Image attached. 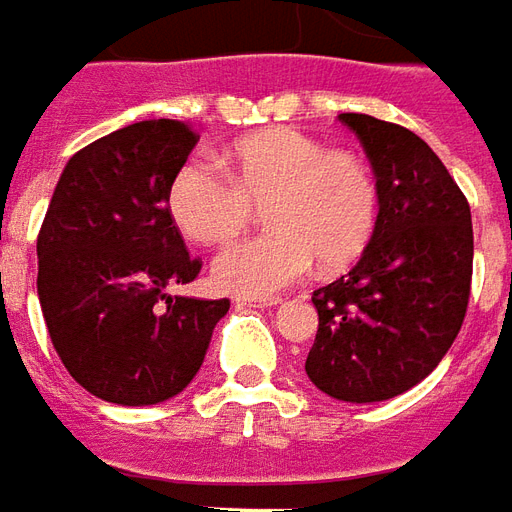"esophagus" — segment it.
Listing matches in <instances>:
<instances>
[{
    "mask_svg": "<svg viewBox=\"0 0 512 512\" xmlns=\"http://www.w3.org/2000/svg\"><path fill=\"white\" fill-rule=\"evenodd\" d=\"M281 303V297H239L237 306H248V308H273Z\"/></svg>",
    "mask_w": 512,
    "mask_h": 512,
    "instance_id": "1",
    "label": "esophagus"
}]
</instances>
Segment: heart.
I'll return each instance as SVG.
<instances>
[{
    "mask_svg": "<svg viewBox=\"0 0 512 512\" xmlns=\"http://www.w3.org/2000/svg\"><path fill=\"white\" fill-rule=\"evenodd\" d=\"M220 164L190 159L170 181L168 204L184 237L223 245L264 204L273 228L217 253L212 281L231 295L262 297L295 284L320 259L325 270L353 264L378 228L375 170L355 151H336L297 129L242 137Z\"/></svg>",
    "mask_w": 512,
    "mask_h": 512,
    "instance_id": "b5f03b06",
    "label": "heart"
}]
</instances>
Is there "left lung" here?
Listing matches in <instances>:
<instances>
[{
    "label": "left lung",
    "instance_id": "left-lung-1",
    "mask_svg": "<svg viewBox=\"0 0 512 512\" xmlns=\"http://www.w3.org/2000/svg\"><path fill=\"white\" fill-rule=\"evenodd\" d=\"M380 187L372 242L353 270L314 292L320 328L308 380L342 402H383L422 383L455 342L471 289L466 195L436 151L397 123L342 112Z\"/></svg>",
    "mask_w": 512,
    "mask_h": 512
}]
</instances>
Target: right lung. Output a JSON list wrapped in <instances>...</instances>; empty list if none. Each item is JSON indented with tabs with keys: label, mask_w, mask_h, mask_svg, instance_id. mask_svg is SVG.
I'll use <instances>...</instances> for the list:
<instances>
[{
	"label": "right lung",
	"mask_w": 512,
	"mask_h": 512,
	"mask_svg": "<svg viewBox=\"0 0 512 512\" xmlns=\"http://www.w3.org/2000/svg\"><path fill=\"white\" fill-rule=\"evenodd\" d=\"M198 134L140 121L68 159L38 234V297L71 378L99 400L157 405L190 386L228 303L170 297L201 273L170 215Z\"/></svg>",
	"instance_id": "1"
}]
</instances>
